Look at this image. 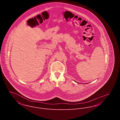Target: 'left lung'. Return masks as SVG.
I'll return each instance as SVG.
<instances>
[{
    "mask_svg": "<svg viewBox=\"0 0 120 120\" xmlns=\"http://www.w3.org/2000/svg\"><path fill=\"white\" fill-rule=\"evenodd\" d=\"M75 81V82H76V83H78V82H76V81H75V80H74ZM86 84H88V83H86Z\"/></svg>",
    "mask_w": 120,
    "mask_h": 120,
    "instance_id": "obj_1",
    "label": "left lung"
}]
</instances>
